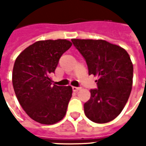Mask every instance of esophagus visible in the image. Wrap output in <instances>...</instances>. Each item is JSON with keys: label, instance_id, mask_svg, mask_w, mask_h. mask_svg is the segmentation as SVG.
<instances>
[{"label": "esophagus", "instance_id": "esophagus-1", "mask_svg": "<svg viewBox=\"0 0 146 146\" xmlns=\"http://www.w3.org/2000/svg\"><path fill=\"white\" fill-rule=\"evenodd\" d=\"M80 89V88L79 87H72V90H73V92H77V91H79Z\"/></svg>", "mask_w": 146, "mask_h": 146}]
</instances>
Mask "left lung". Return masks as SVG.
Returning a JSON list of instances; mask_svg holds the SVG:
<instances>
[{"instance_id": "8db88e82", "label": "left lung", "mask_w": 146, "mask_h": 146, "mask_svg": "<svg viewBox=\"0 0 146 146\" xmlns=\"http://www.w3.org/2000/svg\"><path fill=\"white\" fill-rule=\"evenodd\" d=\"M85 59L88 75L98 77L97 89L84 105L88 119L98 123L115 119L124 108L132 91L133 65L127 51L103 40L72 39Z\"/></svg>"}]
</instances>
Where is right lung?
I'll return each instance as SVG.
<instances>
[{
  "instance_id": "obj_1",
  "label": "right lung",
  "mask_w": 146,
  "mask_h": 146,
  "mask_svg": "<svg viewBox=\"0 0 146 146\" xmlns=\"http://www.w3.org/2000/svg\"><path fill=\"white\" fill-rule=\"evenodd\" d=\"M71 45L66 40H40L15 60L12 74L15 95L27 115L40 123L54 124L66 113L72 88L53 85L49 75Z\"/></svg>"
}]
</instances>
